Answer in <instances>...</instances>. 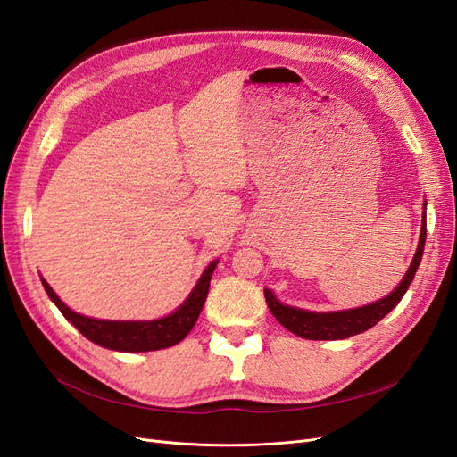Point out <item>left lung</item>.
<instances>
[{
    "instance_id": "8db88e82",
    "label": "left lung",
    "mask_w": 457,
    "mask_h": 457,
    "mask_svg": "<svg viewBox=\"0 0 457 457\" xmlns=\"http://www.w3.org/2000/svg\"><path fill=\"white\" fill-rule=\"evenodd\" d=\"M425 237H427V220L423 213L421 220V234H420V244L416 255L411 259V265L393 292L376 301L370 303V305L358 307V309H349V311H334V312H312V311H303L297 307H289L280 303L274 297L270 289H265V299L270 312L274 314L276 320H278L286 329L292 331V334L305 337V339H314V341H334V339H347L351 336L362 334V331L370 329L376 326L381 318L389 314L406 294L408 286L411 284L413 276H416V270L421 262L423 257V247H425Z\"/></svg>"
}]
</instances>
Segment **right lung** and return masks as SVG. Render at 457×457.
I'll return each mask as SVG.
<instances>
[{
	"label": "right lung",
	"mask_w": 457,
	"mask_h": 457,
	"mask_svg": "<svg viewBox=\"0 0 457 457\" xmlns=\"http://www.w3.org/2000/svg\"><path fill=\"white\" fill-rule=\"evenodd\" d=\"M215 267L217 261L210 262V267L204 270L198 284L192 289L187 301L175 312L158 318V320L146 322L99 320V318L78 314L64 305L44 278H41V284H44L49 299L59 307L66 320L76 329H79V334H84L89 341L101 345L104 349H112L120 353H145L173 347V345L183 341L190 334V329L195 328L202 312L207 292H210V280Z\"/></svg>",
	"instance_id": "right-lung-1"
}]
</instances>
